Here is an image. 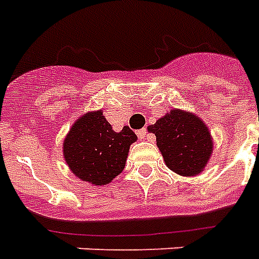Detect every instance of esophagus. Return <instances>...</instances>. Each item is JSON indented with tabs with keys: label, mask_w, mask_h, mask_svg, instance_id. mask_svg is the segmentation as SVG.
<instances>
[{
	"label": "esophagus",
	"mask_w": 259,
	"mask_h": 259,
	"mask_svg": "<svg viewBox=\"0 0 259 259\" xmlns=\"http://www.w3.org/2000/svg\"><path fill=\"white\" fill-rule=\"evenodd\" d=\"M137 136H139L140 139L143 140V139H145V137H147V136H148V132H147V129H141V130H139V132H137Z\"/></svg>",
	"instance_id": "1"
}]
</instances>
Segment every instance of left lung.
<instances>
[{"label": "left lung", "instance_id": "8db88e82", "mask_svg": "<svg viewBox=\"0 0 259 259\" xmlns=\"http://www.w3.org/2000/svg\"><path fill=\"white\" fill-rule=\"evenodd\" d=\"M149 129L156 136L164 162L173 171L195 176L207 164L212 152L211 136L206 124L195 115L171 110Z\"/></svg>", "mask_w": 259, "mask_h": 259}]
</instances>
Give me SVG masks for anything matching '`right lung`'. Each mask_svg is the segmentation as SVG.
Listing matches in <instances>:
<instances>
[{"mask_svg": "<svg viewBox=\"0 0 259 259\" xmlns=\"http://www.w3.org/2000/svg\"><path fill=\"white\" fill-rule=\"evenodd\" d=\"M136 140L129 126L119 133L114 132L100 110L76 120L64 140L63 151L76 177L93 185H105L123 170Z\"/></svg>", "mask_w": 259, "mask_h": 259, "instance_id": "obj_1", "label": "right lung"}]
</instances>
